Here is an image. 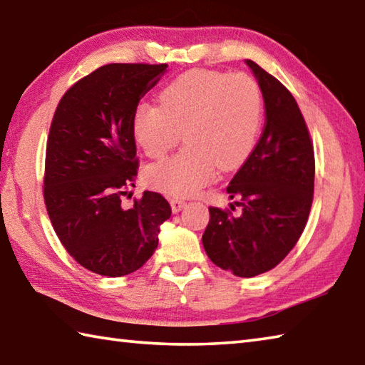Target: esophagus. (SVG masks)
<instances>
[{
  "instance_id": "34e87169",
  "label": "esophagus",
  "mask_w": 365,
  "mask_h": 365,
  "mask_svg": "<svg viewBox=\"0 0 365 365\" xmlns=\"http://www.w3.org/2000/svg\"><path fill=\"white\" fill-rule=\"evenodd\" d=\"M170 207H173L174 213H178L185 207V201L180 197H173V199H170Z\"/></svg>"
}]
</instances>
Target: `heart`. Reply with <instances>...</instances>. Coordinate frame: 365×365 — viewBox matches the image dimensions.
<instances>
[{"mask_svg":"<svg viewBox=\"0 0 365 365\" xmlns=\"http://www.w3.org/2000/svg\"><path fill=\"white\" fill-rule=\"evenodd\" d=\"M259 85L245 74L190 71L170 82L160 106L142 104L133 115L135 142L160 160L180 142L187 147L145 170L150 187L170 196H191L204 188L215 168L240 166L253 152L262 125Z\"/></svg>","mask_w":365,"mask_h":365,"instance_id":"b5f03b06","label":"heart"}]
</instances>
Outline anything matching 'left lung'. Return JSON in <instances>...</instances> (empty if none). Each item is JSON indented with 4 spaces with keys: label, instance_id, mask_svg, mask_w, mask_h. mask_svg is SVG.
I'll return each instance as SVG.
<instances>
[{
    "label": "left lung",
    "instance_id": "left-lung-1",
    "mask_svg": "<svg viewBox=\"0 0 365 365\" xmlns=\"http://www.w3.org/2000/svg\"><path fill=\"white\" fill-rule=\"evenodd\" d=\"M245 63L259 83L266 123L226 188L242 207L240 215L209 207L202 245L218 267L250 278L274 269L301 237L313 201L315 153L301 109L287 87L255 61Z\"/></svg>",
    "mask_w": 365,
    "mask_h": 365
}]
</instances>
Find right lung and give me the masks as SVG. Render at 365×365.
Listing matches in <instances>:
<instances>
[{
	"label": "right lung",
	"mask_w": 365,
	"mask_h": 365,
	"mask_svg": "<svg viewBox=\"0 0 365 365\" xmlns=\"http://www.w3.org/2000/svg\"><path fill=\"white\" fill-rule=\"evenodd\" d=\"M166 69L142 63L98 68L64 93L50 125L47 213L66 252L95 274L123 277L140 269L173 213L155 191H144L131 209L121 207L138 175L133 115Z\"/></svg>",
	"instance_id": "add662e5"
}]
</instances>
